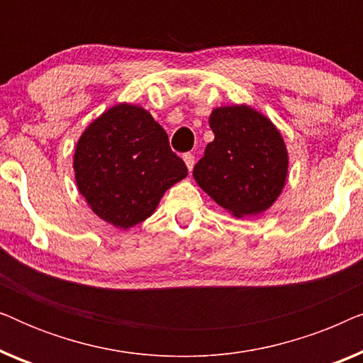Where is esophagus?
I'll use <instances>...</instances> for the list:
<instances>
[{
    "label": "esophagus",
    "instance_id": "obj_1",
    "mask_svg": "<svg viewBox=\"0 0 363 363\" xmlns=\"http://www.w3.org/2000/svg\"><path fill=\"white\" fill-rule=\"evenodd\" d=\"M183 160H185L188 170L191 172L193 165H195V155H191V153H185V155H183Z\"/></svg>",
    "mask_w": 363,
    "mask_h": 363
}]
</instances>
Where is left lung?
Wrapping results in <instances>:
<instances>
[{"mask_svg":"<svg viewBox=\"0 0 363 363\" xmlns=\"http://www.w3.org/2000/svg\"><path fill=\"white\" fill-rule=\"evenodd\" d=\"M210 127L215 140L193 168L196 183L233 216L266 211L287 178L289 157L279 130L250 106L215 108Z\"/></svg>","mask_w":363,"mask_h":363,"instance_id":"8db88e82","label":"left lung"}]
</instances>
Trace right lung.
<instances>
[{
    "label": "right lung",
    "mask_w": 363,
    "mask_h": 363,
    "mask_svg": "<svg viewBox=\"0 0 363 363\" xmlns=\"http://www.w3.org/2000/svg\"><path fill=\"white\" fill-rule=\"evenodd\" d=\"M74 172L91 210L121 230L152 216L163 193L188 175L160 123L132 104L111 107L84 130Z\"/></svg>",
    "instance_id": "1"
}]
</instances>
